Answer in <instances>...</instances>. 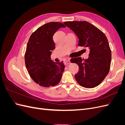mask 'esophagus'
<instances>
[{
	"label": "esophagus",
	"mask_w": 125,
	"mask_h": 125,
	"mask_svg": "<svg viewBox=\"0 0 125 125\" xmlns=\"http://www.w3.org/2000/svg\"><path fill=\"white\" fill-rule=\"evenodd\" d=\"M65 63L66 64V65H69V64L71 63V62L70 61V60L69 59H68V60H66V61L65 62Z\"/></svg>",
	"instance_id": "esophagus-1"
}]
</instances>
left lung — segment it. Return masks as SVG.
Masks as SVG:
<instances>
[{"label":"left lung","instance_id":"obj_1","mask_svg":"<svg viewBox=\"0 0 125 125\" xmlns=\"http://www.w3.org/2000/svg\"><path fill=\"white\" fill-rule=\"evenodd\" d=\"M64 24L77 35L79 46L90 50L88 59L75 57L70 60L79 67V72L74 75L75 80L84 88H95L104 80L110 69L112 54L107 37L88 22L66 21Z\"/></svg>","mask_w":125,"mask_h":125}]
</instances>
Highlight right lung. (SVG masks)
Here are the masks:
<instances>
[{
  "mask_svg": "<svg viewBox=\"0 0 125 125\" xmlns=\"http://www.w3.org/2000/svg\"><path fill=\"white\" fill-rule=\"evenodd\" d=\"M62 27L66 26L61 22L45 24L32 34L28 42L24 56L26 69L33 80L42 86H54L62 78L65 64L51 59L52 51L55 48L52 37Z\"/></svg>",
  "mask_w": 125,
  "mask_h": 125,
  "instance_id": "1",
  "label": "right lung"
}]
</instances>
